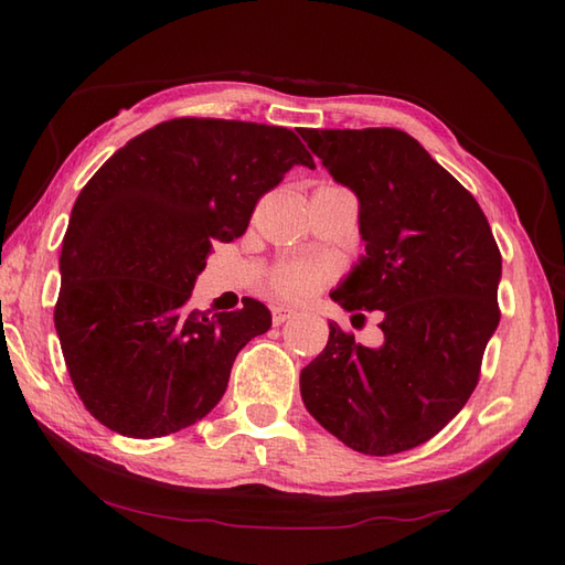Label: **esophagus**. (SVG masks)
<instances>
[{
    "mask_svg": "<svg viewBox=\"0 0 565 565\" xmlns=\"http://www.w3.org/2000/svg\"><path fill=\"white\" fill-rule=\"evenodd\" d=\"M294 316H296L294 308H284V306H274V308H271V322H274L276 328L284 326V322L291 320Z\"/></svg>",
    "mask_w": 565,
    "mask_h": 565,
    "instance_id": "esophagus-1",
    "label": "esophagus"
}]
</instances>
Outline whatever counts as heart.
I'll use <instances>...</instances> for the list:
<instances>
[{
  "instance_id": "heart-1",
  "label": "heart",
  "mask_w": 565,
  "mask_h": 565,
  "mask_svg": "<svg viewBox=\"0 0 565 565\" xmlns=\"http://www.w3.org/2000/svg\"><path fill=\"white\" fill-rule=\"evenodd\" d=\"M334 276L330 259H291L276 267L269 276V286L286 301H303L316 296Z\"/></svg>"
}]
</instances>
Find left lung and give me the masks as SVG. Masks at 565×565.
<instances>
[{
  "instance_id": "obj_1",
  "label": "left lung",
  "mask_w": 565,
  "mask_h": 565,
  "mask_svg": "<svg viewBox=\"0 0 565 565\" xmlns=\"http://www.w3.org/2000/svg\"><path fill=\"white\" fill-rule=\"evenodd\" d=\"M301 136L359 199L366 257L332 298L383 313L376 350L330 322L326 350L301 371L303 403L354 451L415 449L447 427L481 379L500 322L498 243L471 191L403 130Z\"/></svg>"
}]
</instances>
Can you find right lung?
I'll use <instances>...</instances> for the list:
<instances>
[{
  "label": "right lung",
  "mask_w": 565,
  "mask_h": 565,
  "mask_svg": "<svg viewBox=\"0 0 565 565\" xmlns=\"http://www.w3.org/2000/svg\"><path fill=\"white\" fill-rule=\"evenodd\" d=\"M294 164L316 167L289 128L186 116L128 140L84 184L60 252L55 330L102 425L167 437L223 398L237 352L271 316L255 298L215 316L189 298L215 239L243 235Z\"/></svg>",
  "instance_id": "1"
}]
</instances>
